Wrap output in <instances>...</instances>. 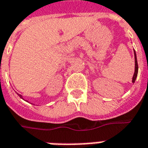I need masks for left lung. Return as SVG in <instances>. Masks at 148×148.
<instances>
[{
  "mask_svg": "<svg viewBox=\"0 0 148 148\" xmlns=\"http://www.w3.org/2000/svg\"><path fill=\"white\" fill-rule=\"evenodd\" d=\"M134 56H135V72H134L133 77H132V83L135 82V81L137 77V74H138V63H137L136 54L135 51H134Z\"/></svg>",
  "mask_w": 148,
  "mask_h": 148,
  "instance_id": "8db88e82",
  "label": "left lung"
}]
</instances>
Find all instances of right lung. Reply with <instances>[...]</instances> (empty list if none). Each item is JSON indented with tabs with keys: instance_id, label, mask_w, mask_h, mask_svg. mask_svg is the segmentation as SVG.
<instances>
[{
	"instance_id": "1",
	"label": "right lung",
	"mask_w": 148,
	"mask_h": 148,
	"mask_svg": "<svg viewBox=\"0 0 148 148\" xmlns=\"http://www.w3.org/2000/svg\"><path fill=\"white\" fill-rule=\"evenodd\" d=\"M18 94V93H17ZM18 96L20 97H21V98H22V99H24V98H23V96H22V95H21V94H18ZM25 101H26V100H25Z\"/></svg>"
}]
</instances>
